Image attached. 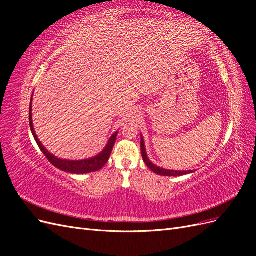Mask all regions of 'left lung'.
<instances>
[{"label": "left lung", "instance_id": "left-lung-1", "mask_svg": "<svg viewBox=\"0 0 256 256\" xmlns=\"http://www.w3.org/2000/svg\"><path fill=\"white\" fill-rule=\"evenodd\" d=\"M141 152H142V157L143 160L145 162V164L150 168V170L154 173H156L158 175L161 176H182V175H187L190 173H193L194 171L191 170V171H174V170H168V168H160L156 164H154L150 160L148 156H147V152H146V148H145V144H144V140H143V136H141Z\"/></svg>", "mask_w": 256, "mask_h": 256}]
</instances>
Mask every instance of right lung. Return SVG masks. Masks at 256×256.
<instances>
[{"label": "right lung", "instance_id": "obj_1", "mask_svg": "<svg viewBox=\"0 0 256 256\" xmlns=\"http://www.w3.org/2000/svg\"><path fill=\"white\" fill-rule=\"evenodd\" d=\"M32 100H33V96L32 99H30V131H32L33 136L35 138V141L37 143V145L40 146V150L44 152V154L47 159L51 162V164L62 170V171L67 172V173H72V174H88V173H92V172H96L98 170L102 168L110 158L111 152L113 150L114 143L116 141V136H118V131L114 132L110 140L108 141L106 147L104 148L102 152H100L97 156L92 157L88 159H82V160H67V159H62L58 157H56L53 154H51L46 147L42 144V142L38 138L35 129L33 126V120H32Z\"/></svg>", "mask_w": 256, "mask_h": 256}]
</instances>
